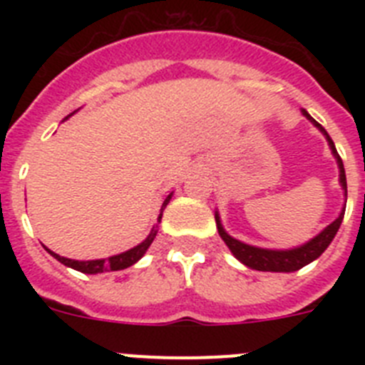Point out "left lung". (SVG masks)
Here are the masks:
<instances>
[{
	"label": "left lung",
	"instance_id": "8db88e82",
	"mask_svg": "<svg viewBox=\"0 0 365 365\" xmlns=\"http://www.w3.org/2000/svg\"><path fill=\"white\" fill-rule=\"evenodd\" d=\"M303 115H305V117H307L309 120H311L312 124H314L316 128L325 135V138H327L329 146H331L334 157H336L338 168H340V182L341 186H344V190H346V195H347L346 170H344V163H341L340 155H338L336 148H334L333 138L329 137V133L322 128V124H318V122H316L307 111H303ZM344 212H346V208L341 210V214L338 215L336 221L331 222V225L322 232V234L316 235L314 240H311L309 243L303 245V247L292 248V250H267V248L250 247V245H245L241 243V241L234 240V237H230L227 232L222 230L217 214H215V222H217V230H219V235L222 237V241L227 243V247L230 248L232 254H234L241 263H245V265L250 267V269L254 270H263V272H294V270H299L302 267L309 265L311 261H314L316 257H320L322 254H324V250L331 245L333 237L336 235L338 228H340L341 219H344Z\"/></svg>",
	"mask_w": 365,
	"mask_h": 365
}]
</instances>
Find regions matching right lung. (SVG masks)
<instances>
[{
    "instance_id": "right-lung-1",
    "label": "right lung",
    "mask_w": 365,
    "mask_h": 365,
    "mask_svg": "<svg viewBox=\"0 0 365 365\" xmlns=\"http://www.w3.org/2000/svg\"><path fill=\"white\" fill-rule=\"evenodd\" d=\"M170 199H172V193L168 195L166 199H164L163 202V208H160V215H159V221L160 217H163V210L166 208V205L170 202ZM155 235H157V228H153V230L150 232V235H148L146 240L143 241L140 245H137L135 248H131V250H128V252H122L118 254V256H111L108 257V259H93V261H76V259H67V257H62L58 256V254L51 252L49 248V254L53 257H56L60 263H63V265L71 267V269L74 270H80V272L83 274H98V272H108V270H122V269H128V267L135 265L140 257L144 256V252L148 250V247H150L151 243H153Z\"/></svg>"
}]
</instances>
